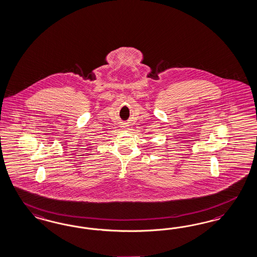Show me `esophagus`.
Here are the masks:
<instances>
[{
  "label": "esophagus",
  "mask_w": 257,
  "mask_h": 257,
  "mask_svg": "<svg viewBox=\"0 0 257 257\" xmlns=\"http://www.w3.org/2000/svg\"><path fill=\"white\" fill-rule=\"evenodd\" d=\"M123 128H124V129H125V128H126V127H125V126H124Z\"/></svg>",
  "instance_id": "1"
}]
</instances>
